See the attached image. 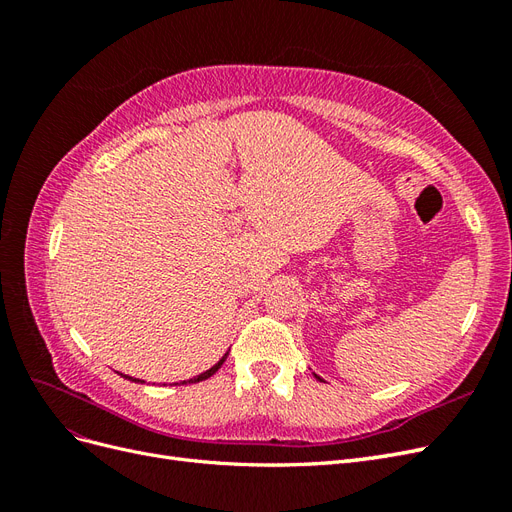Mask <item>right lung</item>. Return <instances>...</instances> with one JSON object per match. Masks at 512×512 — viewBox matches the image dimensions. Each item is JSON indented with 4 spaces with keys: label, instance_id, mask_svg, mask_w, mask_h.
I'll list each match as a JSON object with an SVG mask.
<instances>
[{
    "label": "right lung",
    "instance_id": "right-lung-1",
    "mask_svg": "<svg viewBox=\"0 0 512 512\" xmlns=\"http://www.w3.org/2000/svg\"><path fill=\"white\" fill-rule=\"evenodd\" d=\"M226 361V354L222 356V359H220V363H215L211 369H207V371H203V374H200V376H196V378H190V380H183L181 384H188V382H200V380H207V378H211L213 374H215V371H218L220 367H222V363ZM126 378H130V376H126ZM134 382H141V380H136V378H132Z\"/></svg>",
    "mask_w": 512,
    "mask_h": 512
}]
</instances>
